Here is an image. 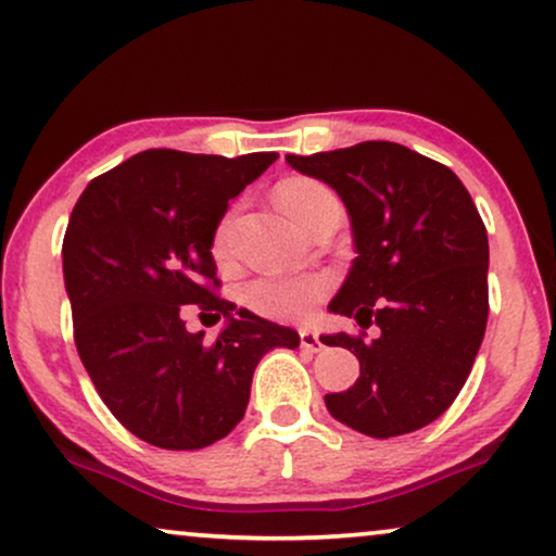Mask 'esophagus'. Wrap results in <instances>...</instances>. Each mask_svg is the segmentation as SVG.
<instances>
[{
  "mask_svg": "<svg viewBox=\"0 0 556 556\" xmlns=\"http://www.w3.org/2000/svg\"><path fill=\"white\" fill-rule=\"evenodd\" d=\"M301 348L308 350V352H321L324 344L319 340V334H316L314 329H301Z\"/></svg>",
  "mask_w": 556,
  "mask_h": 556,
  "instance_id": "34e87169",
  "label": "esophagus"
}]
</instances>
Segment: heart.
Instances as JSON below:
<instances>
[{
    "label": "heart",
    "mask_w": 556,
    "mask_h": 556,
    "mask_svg": "<svg viewBox=\"0 0 556 556\" xmlns=\"http://www.w3.org/2000/svg\"><path fill=\"white\" fill-rule=\"evenodd\" d=\"M337 199L327 186L312 178H291L280 184L278 204L291 219L304 225V219L321 204ZM227 225L219 227L214 237L216 255L225 252ZM331 278L324 273H301V276H261L244 288V304L252 312L280 321H301L314 312V306L327 295Z\"/></svg>",
    "instance_id": "1"
}]
</instances>
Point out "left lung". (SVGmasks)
<instances>
[{
    "label": "left lung",
    "instance_id": "1",
    "mask_svg": "<svg viewBox=\"0 0 556 556\" xmlns=\"http://www.w3.org/2000/svg\"><path fill=\"white\" fill-rule=\"evenodd\" d=\"M348 208L357 257L329 312L380 334H321L359 359L327 410L359 434L388 439L427 427L457 399L488 324V232L472 197L446 165L399 142L370 140L286 155Z\"/></svg>",
    "mask_w": 556,
    "mask_h": 556
}]
</instances>
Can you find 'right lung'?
Here are the masks:
<instances>
[{
    "mask_svg": "<svg viewBox=\"0 0 556 556\" xmlns=\"http://www.w3.org/2000/svg\"><path fill=\"white\" fill-rule=\"evenodd\" d=\"M276 153L240 157L146 150L86 186L63 237L78 357L102 401L142 442L201 450L242 421L252 372L299 331L212 293L214 235L229 199ZM226 327L212 345L184 305Z\"/></svg>",
    "mask_w": 556,
    "mask_h": 556,
    "instance_id": "obj_1",
    "label": "right lung"
}]
</instances>
